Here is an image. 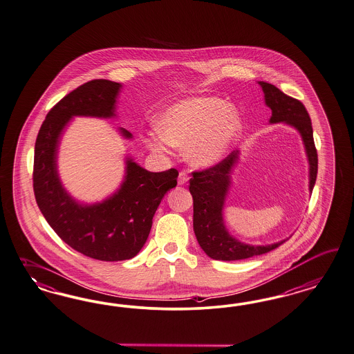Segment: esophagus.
Instances as JSON below:
<instances>
[{
	"label": "esophagus",
	"mask_w": 354,
	"mask_h": 354,
	"mask_svg": "<svg viewBox=\"0 0 354 354\" xmlns=\"http://www.w3.org/2000/svg\"><path fill=\"white\" fill-rule=\"evenodd\" d=\"M189 180V176H188V172L185 170H182L179 172V178H178V183L180 185H184L185 183H188Z\"/></svg>",
	"instance_id": "obj_1"
}]
</instances>
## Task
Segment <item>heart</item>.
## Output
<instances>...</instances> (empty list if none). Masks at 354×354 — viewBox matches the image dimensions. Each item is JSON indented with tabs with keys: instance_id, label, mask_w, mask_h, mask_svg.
Here are the masks:
<instances>
[{
	"instance_id": "b5f03b06",
	"label": "heart",
	"mask_w": 354,
	"mask_h": 354,
	"mask_svg": "<svg viewBox=\"0 0 354 354\" xmlns=\"http://www.w3.org/2000/svg\"><path fill=\"white\" fill-rule=\"evenodd\" d=\"M157 125L158 129L144 136L149 149L166 153L171 147H187L192 163L210 166L226 154L242 132V118L220 97H191L163 111Z\"/></svg>"
}]
</instances>
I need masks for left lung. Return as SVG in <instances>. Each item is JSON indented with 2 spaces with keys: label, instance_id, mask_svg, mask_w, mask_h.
Masks as SVG:
<instances>
[{
  "label": "left lung",
  "instance_id": "left-lung-1",
  "mask_svg": "<svg viewBox=\"0 0 354 354\" xmlns=\"http://www.w3.org/2000/svg\"><path fill=\"white\" fill-rule=\"evenodd\" d=\"M266 104L272 110L269 122H286L294 127L304 140L310 165V192L317 175V153L314 144L310 115L302 102L283 94L279 87L260 81ZM238 150L232 151L217 165L203 171H194L189 179V192L194 198V230L197 242L207 257L214 260L232 261L267 254L286 242L283 239L268 245H250L232 238L227 232L222 209L230 187V172L238 160Z\"/></svg>",
  "mask_w": 354,
  "mask_h": 354
}]
</instances>
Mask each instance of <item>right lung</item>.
Listing matches in <instances>:
<instances>
[{"instance_id":"right-lung-1","label":"right lung","mask_w":354,"mask_h":354,"mask_svg":"<svg viewBox=\"0 0 354 354\" xmlns=\"http://www.w3.org/2000/svg\"><path fill=\"white\" fill-rule=\"evenodd\" d=\"M122 85L93 80L55 104L41 124L35 142L32 183L37 204L49 226L73 250L102 261L136 257L147 242L160 200L176 187L178 170L150 172L127 159L120 189L94 205H81L64 189L56 156L62 129L73 116H115ZM125 138L132 134L120 129Z\"/></svg>"}]
</instances>
